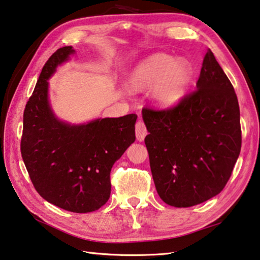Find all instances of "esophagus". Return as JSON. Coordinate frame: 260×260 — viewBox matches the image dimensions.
Wrapping results in <instances>:
<instances>
[{"mask_svg": "<svg viewBox=\"0 0 260 260\" xmlns=\"http://www.w3.org/2000/svg\"><path fill=\"white\" fill-rule=\"evenodd\" d=\"M135 134H136V140L142 142L145 139V136L148 135V131H146V127L142 120H139L135 125Z\"/></svg>", "mask_w": 260, "mask_h": 260, "instance_id": "obj_1", "label": "esophagus"}]
</instances>
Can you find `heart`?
Returning a JSON list of instances; mask_svg holds the SVG:
<instances>
[{"mask_svg": "<svg viewBox=\"0 0 260 260\" xmlns=\"http://www.w3.org/2000/svg\"><path fill=\"white\" fill-rule=\"evenodd\" d=\"M193 67L185 59H175L165 53H155L143 60L131 75L129 85L134 91L152 88L154 105L168 109L177 106L190 87Z\"/></svg>", "mask_w": 260, "mask_h": 260, "instance_id": "heart-1", "label": "heart"}]
</instances>
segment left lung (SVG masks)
I'll list each match as a JSON object with an SVG mask.
<instances>
[{"label": "left lung", "mask_w": 260, "mask_h": 260, "mask_svg": "<svg viewBox=\"0 0 260 260\" xmlns=\"http://www.w3.org/2000/svg\"><path fill=\"white\" fill-rule=\"evenodd\" d=\"M142 118L151 173L164 202L186 208L223 190L241 150L240 108L233 85L210 50L197 91L171 109L143 108Z\"/></svg>", "instance_id": "8db88e82"}]
</instances>
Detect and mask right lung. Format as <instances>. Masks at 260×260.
I'll return each mask as SVG.
<instances>
[{
	"label": "right lung",
	"mask_w": 260,
	"mask_h": 260,
	"mask_svg": "<svg viewBox=\"0 0 260 260\" xmlns=\"http://www.w3.org/2000/svg\"><path fill=\"white\" fill-rule=\"evenodd\" d=\"M75 53L56 50L46 61L23 111L21 155L40 196L64 210L95 211L110 198L114 164L135 141V114L84 124L60 120L49 100V79Z\"/></svg>",
	"instance_id": "1"
}]
</instances>
